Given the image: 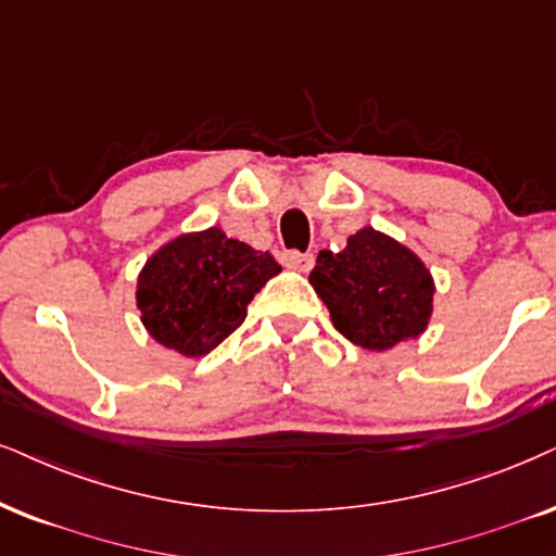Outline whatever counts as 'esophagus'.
<instances>
[{
  "label": "esophagus",
  "instance_id": "34e87169",
  "mask_svg": "<svg viewBox=\"0 0 556 556\" xmlns=\"http://www.w3.org/2000/svg\"><path fill=\"white\" fill-rule=\"evenodd\" d=\"M282 264L287 266V269L311 271L313 264H315V258H313V254H302V251L290 249V251H285V254H282Z\"/></svg>",
  "mask_w": 556,
  "mask_h": 556
}]
</instances>
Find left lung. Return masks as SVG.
<instances>
[{
	"mask_svg": "<svg viewBox=\"0 0 556 556\" xmlns=\"http://www.w3.org/2000/svg\"><path fill=\"white\" fill-rule=\"evenodd\" d=\"M311 285L336 330L369 351L416 339L433 311V279L424 262L375 228L351 236L339 254L320 251Z\"/></svg>",
	"mask_w": 556,
	"mask_h": 556,
	"instance_id": "left-lung-1",
	"label": "left lung"
}]
</instances>
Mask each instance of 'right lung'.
Segmentation results:
<instances>
[{
  "label": "right lung",
  "instance_id": "add662e5",
  "mask_svg": "<svg viewBox=\"0 0 556 556\" xmlns=\"http://www.w3.org/2000/svg\"><path fill=\"white\" fill-rule=\"evenodd\" d=\"M279 271L269 251L251 249L220 228L179 236L140 271V320L161 346L205 356L241 326L249 302Z\"/></svg>",
  "mask_w": 556,
  "mask_h": 556
}]
</instances>
